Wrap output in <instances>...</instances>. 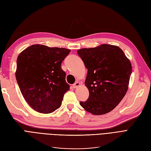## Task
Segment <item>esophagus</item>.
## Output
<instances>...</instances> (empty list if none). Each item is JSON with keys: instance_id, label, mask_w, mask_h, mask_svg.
<instances>
[{"instance_id": "34e87169", "label": "esophagus", "mask_w": 151, "mask_h": 151, "mask_svg": "<svg viewBox=\"0 0 151 151\" xmlns=\"http://www.w3.org/2000/svg\"><path fill=\"white\" fill-rule=\"evenodd\" d=\"M80 83L79 82H76V83H75L74 84H73V88H77V87H79L80 86Z\"/></svg>"}]
</instances>
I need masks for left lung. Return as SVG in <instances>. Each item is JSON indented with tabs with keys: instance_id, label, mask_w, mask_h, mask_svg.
I'll return each mask as SVG.
<instances>
[{
	"instance_id": "8db88e82",
	"label": "left lung",
	"mask_w": 151,
	"mask_h": 151,
	"mask_svg": "<svg viewBox=\"0 0 151 151\" xmlns=\"http://www.w3.org/2000/svg\"><path fill=\"white\" fill-rule=\"evenodd\" d=\"M77 53L88 68L85 85L89 92L81 106L95 115L108 113L125 96L132 73L131 63L117 46L103 44L82 48Z\"/></svg>"
}]
</instances>
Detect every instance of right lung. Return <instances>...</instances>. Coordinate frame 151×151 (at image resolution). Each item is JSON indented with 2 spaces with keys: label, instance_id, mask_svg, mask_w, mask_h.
<instances>
[{
  "label": "right lung",
  "instance_id": "add662e5",
  "mask_svg": "<svg viewBox=\"0 0 151 151\" xmlns=\"http://www.w3.org/2000/svg\"><path fill=\"white\" fill-rule=\"evenodd\" d=\"M70 52L38 44L18 56L16 78L22 95L35 111L47 114L60 107L64 94L70 89L61 63Z\"/></svg>",
  "mask_w": 151,
  "mask_h": 151
}]
</instances>
